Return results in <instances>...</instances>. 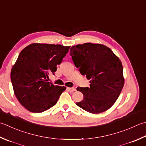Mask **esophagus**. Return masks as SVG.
Wrapping results in <instances>:
<instances>
[{
	"mask_svg": "<svg viewBox=\"0 0 146 146\" xmlns=\"http://www.w3.org/2000/svg\"><path fill=\"white\" fill-rule=\"evenodd\" d=\"M67 88L70 92H74V91L76 90V88L75 87H68Z\"/></svg>",
	"mask_w": 146,
	"mask_h": 146,
	"instance_id": "esophagus-1",
	"label": "esophagus"
}]
</instances>
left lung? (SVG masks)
Segmentation results:
<instances>
[{"label": "left lung", "mask_w": 146, "mask_h": 146, "mask_svg": "<svg viewBox=\"0 0 146 146\" xmlns=\"http://www.w3.org/2000/svg\"><path fill=\"white\" fill-rule=\"evenodd\" d=\"M70 52L75 66L90 80V87H77L84 99L76 105L93 114L109 110L124 85L120 59L111 48L101 44L76 45L70 48Z\"/></svg>", "instance_id": "obj_1"}]
</instances>
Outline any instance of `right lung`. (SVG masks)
<instances>
[{"mask_svg":"<svg viewBox=\"0 0 146 146\" xmlns=\"http://www.w3.org/2000/svg\"><path fill=\"white\" fill-rule=\"evenodd\" d=\"M70 48L59 44L33 43L21 50L12 68L14 92L23 106L32 113H42L54 106L64 86L48 82Z\"/></svg>","mask_w":146,"mask_h":146,"instance_id":"1","label":"right lung"}]
</instances>
